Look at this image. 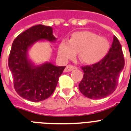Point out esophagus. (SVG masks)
<instances>
[{"mask_svg": "<svg viewBox=\"0 0 131 131\" xmlns=\"http://www.w3.org/2000/svg\"><path fill=\"white\" fill-rule=\"evenodd\" d=\"M75 67H74V66L69 64V65L67 66L65 69H64V72H70V71H73V69H75Z\"/></svg>", "mask_w": 131, "mask_h": 131, "instance_id": "34e87169", "label": "esophagus"}]
</instances>
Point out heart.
Returning <instances> with one entry per match:
<instances>
[{"instance_id": "1", "label": "heart", "mask_w": 131, "mask_h": 131, "mask_svg": "<svg viewBox=\"0 0 131 131\" xmlns=\"http://www.w3.org/2000/svg\"><path fill=\"white\" fill-rule=\"evenodd\" d=\"M109 40L89 31H77L69 41L62 40L59 44L58 54L64 62L73 59L79 52L81 62L87 64L97 63L104 59L110 50Z\"/></svg>"}]
</instances>
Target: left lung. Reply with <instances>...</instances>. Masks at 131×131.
<instances>
[{
  "mask_svg": "<svg viewBox=\"0 0 131 131\" xmlns=\"http://www.w3.org/2000/svg\"><path fill=\"white\" fill-rule=\"evenodd\" d=\"M124 67L121 43L116 36L104 59L92 65L83 67L84 75L79 84L81 93L90 99H102L115 91L119 76Z\"/></svg>",
  "mask_w": 131,
  "mask_h": 131,
  "instance_id": "8db88e82",
  "label": "left lung"
}]
</instances>
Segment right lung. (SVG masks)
I'll use <instances>...</instances> for the list:
<instances>
[{
	"mask_svg": "<svg viewBox=\"0 0 131 131\" xmlns=\"http://www.w3.org/2000/svg\"><path fill=\"white\" fill-rule=\"evenodd\" d=\"M40 40L55 42L52 27L37 25L21 33L13 41L8 57L15 90L21 97L34 102L52 94L65 68L48 62L36 65L29 58V49Z\"/></svg>",
	"mask_w": 131,
	"mask_h": 131,
	"instance_id": "obj_1",
	"label": "right lung"
}]
</instances>
